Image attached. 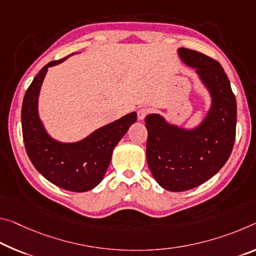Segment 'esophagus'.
Returning <instances> with one entry per match:
<instances>
[{"label":"esophagus","instance_id":"esophagus-1","mask_svg":"<svg viewBox=\"0 0 256 256\" xmlns=\"http://www.w3.org/2000/svg\"><path fill=\"white\" fill-rule=\"evenodd\" d=\"M149 114V109L146 108V107H141L139 110H138V118L139 120H144L146 116H147Z\"/></svg>","mask_w":256,"mask_h":256}]
</instances>
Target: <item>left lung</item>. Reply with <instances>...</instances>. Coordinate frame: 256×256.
Returning a JSON list of instances; mask_svg holds the SVG:
<instances>
[{"label": "left lung", "instance_id": "1", "mask_svg": "<svg viewBox=\"0 0 256 256\" xmlns=\"http://www.w3.org/2000/svg\"><path fill=\"white\" fill-rule=\"evenodd\" d=\"M179 54L186 64L197 68L212 93L213 106L192 131L170 125L157 114L146 117L149 168L170 192H186L212 178L228 160L236 139V96L222 66L190 48H181Z\"/></svg>", "mask_w": 256, "mask_h": 256}]
</instances>
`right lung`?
I'll use <instances>...</instances> for the list:
<instances>
[{"label":"right lung","mask_w":256,"mask_h":256,"mask_svg":"<svg viewBox=\"0 0 256 256\" xmlns=\"http://www.w3.org/2000/svg\"><path fill=\"white\" fill-rule=\"evenodd\" d=\"M66 58L46 64L28 86L22 108V138L28 157L46 179L62 189L82 192L104 179L114 148L136 120V114L131 112L96 130L80 142L67 144L52 140L38 118V92L48 68Z\"/></svg>","instance_id":"right-lung-1"}]
</instances>
